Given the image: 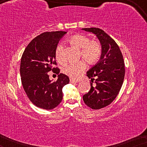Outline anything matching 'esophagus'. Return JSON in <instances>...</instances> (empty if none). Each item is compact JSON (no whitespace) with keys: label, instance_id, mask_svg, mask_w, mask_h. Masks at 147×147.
<instances>
[{"label":"esophagus","instance_id":"obj_1","mask_svg":"<svg viewBox=\"0 0 147 147\" xmlns=\"http://www.w3.org/2000/svg\"><path fill=\"white\" fill-rule=\"evenodd\" d=\"M78 82H79V81H77V80H74L70 79V83H71V84H75V83H78Z\"/></svg>","mask_w":147,"mask_h":147}]
</instances>
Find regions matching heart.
<instances>
[{
  "instance_id": "obj_1",
  "label": "heart",
  "mask_w": 147,
  "mask_h": 147,
  "mask_svg": "<svg viewBox=\"0 0 147 147\" xmlns=\"http://www.w3.org/2000/svg\"><path fill=\"white\" fill-rule=\"evenodd\" d=\"M69 43L78 49H81L80 57L83 58L88 64H94L99 61L102 55V45L98 41L92 39L88 36L78 34L69 39ZM55 58L60 63L65 62L63 56V47L61 44L56 47ZM86 69V64L83 61L68 64L62 69V72L71 79L77 80Z\"/></svg>"
}]
</instances>
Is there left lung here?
I'll return each mask as SVG.
<instances>
[{"label":"left lung","instance_id":"1","mask_svg":"<svg viewBox=\"0 0 147 147\" xmlns=\"http://www.w3.org/2000/svg\"><path fill=\"white\" fill-rule=\"evenodd\" d=\"M97 36L102 45L100 59L87 72L92 83L90 90L83 96L84 103L94 110L104 108L112 103L123 84L125 67L122 52L115 41L99 28H84Z\"/></svg>","mask_w":147,"mask_h":147}]
</instances>
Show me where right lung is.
<instances>
[{
	"label": "right lung",
	"instance_id": "right-lung-1",
	"mask_svg": "<svg viewBox=\"0 0 147 147\" xmlns=\"http://www.w3.org/2000/svg\"><path fill=\"white\" fill-rule=\"evenodd\" d=\"M65 31L45 32L32 40L22 55L20 74L23 87L34 105L51 110L59 105L63 98L62 88L69 79L60 74L57 81L52 82L47 73H59L55 61V51Z\"/></svg>",
	"mask_w": 147,
	"mask_h": 147
}]
</instances>
